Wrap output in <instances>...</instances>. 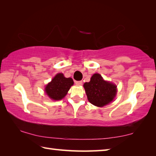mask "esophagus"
Masks as SVG:
<instances>
[{"label":"esophagus","instance_id":"34e87169","mask_svg":"<svg viewBox=\"0 0 156 156\" xmlns=\"http://www.w3.org/2000/svg\"><path fill=\"white\" fill-rule=\"evenodd\" d=\"M75 83L76 85H78V86H80L83 84V81H76Z\"/></svg>","mask_w":156,"mask_h":156}]
</instances>
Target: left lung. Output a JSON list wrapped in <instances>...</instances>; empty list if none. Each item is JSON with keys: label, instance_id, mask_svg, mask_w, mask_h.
Listing matches in <instances>:
<instances>
[{"label": "left lung", "instance_id": "left-lung-1", "mask_svg": "<svg viewBox=\"0 0 156 156\" xmlns=\"http://www.w3.org/2000/svg\"><path fill=\"white\" fill-rule=\"evenodd\" d=\"M83 86L89 102L96 107H101L109 104L114 100L117 92V86L105 81L99 73L94 74L90 81Z\"/></svg>", "mask_w": 156, "mask_h": 156}]
</instances>
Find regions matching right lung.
Masks as SVG:
<instances>
[{
  "mask_svg": "<svg viewBox=\"0 0 156 156\" xmlns=\"http://www.w3.org/2000/svg\"><path fill=\"white\" fill-rule=\"evenodd\" d=\"M73 84L72 78H65L63 73H58L51 81L47 84L44 91L50 98L54 100H62Z\"/></svg>",
  "mask_w": 156,
  "mask_h": 156,
  "instance_id": "add662e5",
  "label": "right lung"
}]
</instances>
